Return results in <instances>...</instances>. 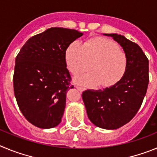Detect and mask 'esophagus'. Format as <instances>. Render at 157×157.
Listing matches in <instances>:
<instances>
[{"label": "esophagus", "instance_id": "34e87169", "mask_svg": "<svg viewBox=\"0 0 157 157\" xmlns=\"http://www.w3.org/2000/svg\"><path fill=\"white\" fill-rule=\"evenodd\" d=\"M76 89H77L78 91H80V92H82V91L84 90V89L82 88V87H80V86H76Z\"/></svg>", "mask_w": 157, "mask_h": 157}]
</instances>
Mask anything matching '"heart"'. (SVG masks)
I'll return each mask as SVG.
<instances>
[{
  "label": "heart",
  "instance_id": "b5f03b06",
  "mask_svg": "<svg viewBox=\"0 0 157 157\" xmlns=\"http://www.w3.org/2000/svg\"><path fill=\"white\" fill-rule=\"evenodd\" d=\"M67 68L74 75L92 71L75 78L82 86L111 87L120 82L127 73L128 59L116 42L105 37H97L87 40L84 45L75 41L67 47L65 53Z\"/></svg>",
  "mask_w": 157,
  "mask_h": 157
}]
</instances>
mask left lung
Instances as JSON below:
<instances>
[{
	"mask_svg": "<svg viewBox=\"0 0 157 157\" xmlns=\"http://www.w3.org/2000/svg\"><path fill=\"white\" fill-rule=\"evenodd\" d=\"M123 47L128 59L127 73L120 82L104 90L83 91L89 119L98 127L120 128L134 117L139 110L149 85V59L139 45L124 36L109 34Z\"/></svg>",
	"mask_w": 157,
	"mask_h": 157,
	"instance_id": "8db88e82",
	"label": "left lung"
}]
</instances>
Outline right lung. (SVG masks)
I'll return each instance as SVG.
<instances>
[{"mask_svg":"<svg viewBox=\"0 0 157 157\" xmlns=\"http://www.w3.org/2000/svg\"><path fill=\"white\" fill-rule=\"evenodd\" d=\"M82 32L52 27L31 37L16 58L14 94L22 114L39 128L61 122L71 78L67 68V47Z\"/></svg>","mask_w":157,"mask_h":157,"instance_id":"1","label":"right lung"}]
</instances>
